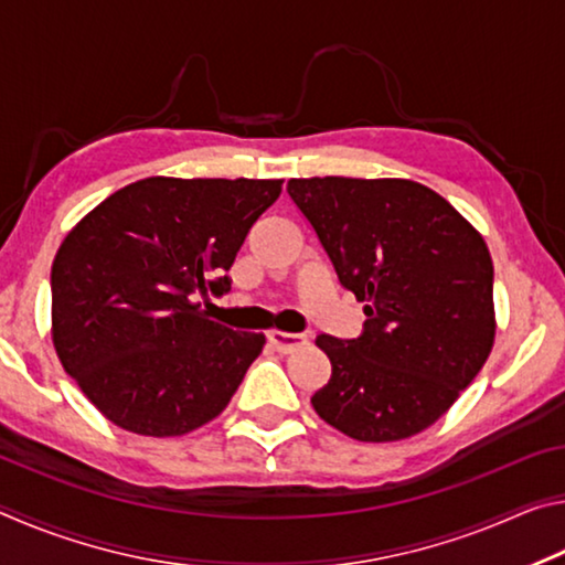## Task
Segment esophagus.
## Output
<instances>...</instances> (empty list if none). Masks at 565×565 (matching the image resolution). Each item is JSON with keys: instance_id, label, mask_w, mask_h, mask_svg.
<instances>
[{"instance_id": "obj_1", "label": "esophagus", "mask_w": 565, "mask_h": 565, "mask_svg": "<svg viewBox=\"0 0 565 565\" xmlns=\"http://www.w3.org/2000/svg\"><path fill=\"white\" fill-rule=\"evenodd\" d=\"M266 339H269L271 347L279 353H291L296 349H301L306 343L303 333H289V331H276V329L266 333Z\"/></svg>"}]
</instances>
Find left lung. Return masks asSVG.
Here are the masks:
<instances>
[{"mask_svg": "<svg viewBox=\"0 0 565 565\" xmlns=\"http://www.w3.org/2000/svg\"><path fill=\"white\" fill-rule=\"evenodd\" d=\"M343 289L363 301L356 339L321 333L329 384L317 414L356 441L424 431L493 347V262L456 209L408 179L313 177L286 184Z\"/></svg>", "mask_w": 565, "mask_h": 565, "instance_id": "8db88e82", "label": "left lung"}]
</instances>
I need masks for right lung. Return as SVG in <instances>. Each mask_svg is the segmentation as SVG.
<instances>
[{
  "label": "right lung",
  "mask_w": 565,
  "mask_h": 565,
  "mask_svg": "<svg viewBox=\"0 0 565 565\" xmlns=\"http://www.w3.org/2000/svg\"><path fill=\"white\" fill-rule=\"evenodd\" d=\"M279 179L149 177L76 224L52 264L56 356L111 424L181 436L226 408L264 333L206 319Z\"/></svg>",
  "instance_id": "right-lung-1"
}]
</instances>
